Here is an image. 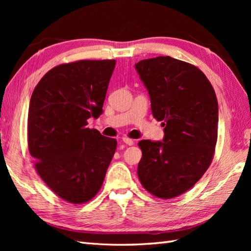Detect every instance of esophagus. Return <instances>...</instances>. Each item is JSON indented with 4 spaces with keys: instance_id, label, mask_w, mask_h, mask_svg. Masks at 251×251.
<instances>
[{
    "instance_id": "obj_1",
    "label": "esophagus",
    "mask_w": 251,
    "mask_h": 251,
    "mask_svg": "<svg viewBox=\"0 0 251 251\" xmlns=\"http://www.w3.org/2000/svg\"><path fill=\"white\" fill-rule=\"evenodd\" d=\"M123 142H124V143H126V145L127 146H132V145H134V140H132V139H129V138H127V137H124V138H123Z\"/></svg>"
}]
</instances>
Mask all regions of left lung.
<instances>
[{
  "label": "left lung",
  "instance_id": "left-lung-1",
  "mask_svg": "<svg viewBox=\"0 0 251 251\" xmlns=\"http://www.w3.org/2000/svg\"><path fill=\"white\" fill-rule=\"evenodd\" d=\"M150 95L154 119L163 122V141L141 140L138 177L158 199L190 190L210 166L218 137V101L199 68L159 56L135 65Z\"/></svg>",
  "mask_w": 251,
  "mask_h": 251
}]
</instances>
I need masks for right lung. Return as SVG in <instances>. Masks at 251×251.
Segmentation results:
<instances>
[{
  "instance_id": "right-lung-1",
  "label": "right lung",
  "mask_w": 251,
  "mask_h": 251,
  "mask_svg": "<svg viewBox=\"0 0 251 251\" xmlns=\"http://www.w3.org/2000/svg\"><path fill=\"white\" fill-rule=\"evenodd\" d=\"M115 60H78L52 68L32 93L28 147L34 167L60 199L83 204L103 183L117 142L87 120L102 113Z\"/></svg>"
}]
</instances>
